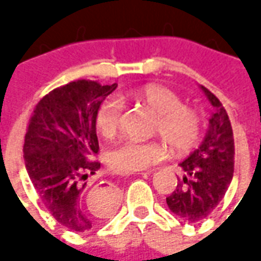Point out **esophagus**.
I'll return each mask as SVG.
<instances>
[{
	"label": "esophagus",
	"instance_id": "obj_1",
	"mask_svg": "<svg viewBox=\"0 0 261 261\" xmlns=\"http://www.w3.org/2000/svg\"><path fill=\"white\" fill-rule=\"evenodd\" d=\"M155 170H156V169H152V170H148L147 173H148V175H151V173H153V172H155Z\"/></svg>",
	"mask_w": 261,
	"mask_h": 261
}]
</instances>
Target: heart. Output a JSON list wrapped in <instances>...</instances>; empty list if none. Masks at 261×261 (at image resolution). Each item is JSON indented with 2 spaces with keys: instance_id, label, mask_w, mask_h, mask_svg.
<instances>
[{
  "instance_id": "heart-1",
  "label": "heart",
  "mask_w": 261,
  "mask_h": 261,
  "mask_svg": "<svg viewBox=\"0 0 261 261\" xmlns=\"http://www.w3.org/2000/svg\"><path fill=\"white\" fill-rule=\"evenodd\" d=\"M133 97L151 109L158 116L159 137L176 153L187 152L196 145L201 131V123L196 112L183 108V103L173 92L162 85H145L133 92ZM121 102L116 96L108 97L99 106L96 128L100 136L113 137L119 128ZM164 148L155 142L125 141L109 155V162L120 172H136L149 168L164 158Z\"/></svg>"
}]
</instances>
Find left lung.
Returning a JSON list of instances; mask_svg holds the SVG:
<instances>
[{
	"mask_svg": "<svg viewBox=\"0 0 261 261\" xmlns=\"http://www.w3.org/2000/svg\"><path fill=\"white\" fill-rule=\"evenodd\" d=\"M213 106L208 128L200 147L179 166L185 175L177 179L175 192L166 197L173 214L186 222H201L224 198L233 176L235 144L226 110L218 97L200 85Z\"/></svg>",
	"mask_w": 261,
	"mask_h": 261,
	"instance_id": "left-lung-1",
	"label": "left lung"
}]
</instances>
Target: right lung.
Returning <instances> with one entry per match:
<instances>
[{"mask_svg": "<svg viewBox=\"0 0 261 261\" xmlns=\"http://www.w3.org/2000/svg\"><path fill=\"white\" fill-rule=\"evenodd\" d=\"M117 88L95 81H74L60 86L36 105L23 144L32 185L50 214L75 232L91 230L113 214L117 190L106 186L86 200V183L100 164L96 113Z\"/></svg>", "mask_w": 261, "mask_h": 261, "instance_id": "1", "label": "right lung"}]
</instances>
